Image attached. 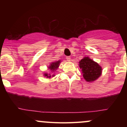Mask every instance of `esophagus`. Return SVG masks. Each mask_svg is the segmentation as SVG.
<instances>
[{"instance_id":"obj_1","label":"esophagus","mask_w":127,"mask_h":127,"mask_svg":"<svg viewBox=\"0 0 127 127\" xmlns=\"http://www.w3.org/2000/svg\"><path fill=\"white\" fill-rule=\"evenodd\" d=\"M65 58H66V60H67L68 61V62H70V60H71V57H69V56H67L66 57H65Z\"/></svg>"}]
</instances>
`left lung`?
I'll return each instance as SVG.
<instances>
[{
  "label": "left lung",
  "mask_w": 127,
  "mask_h": 127,
  "mask_svg": "<svg viewBox=\"0 0 127 127\" xmlns=\"http://www.w3.org/2000/svg\"><path fill=\"white\" fill-rule=\"evenodd\" d=\"M79 67L82 69L83 76L87 82L94 81L101 75V67L88 57L84 58L80 61Z\"/></svg>",
  "instance_id": "8db88e82"
}]
</instances>
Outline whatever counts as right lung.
Instances as JSON below:
<instances>
[{
	"label": "right lung",
	"instance_id": "right-lung-1",
	"mask_svg": "<svg viewBox=\"0 0 127 127\" xmlns=\"http://www.w3.org/2000/svg\"><path fill=\"white\" fill-rule=\"evenodd\" d=\"M60 63V61H58V62L52 63L50 65V66L49 67V68L52 71H54L57 69L59 66V64ZM45 76H46V78H51V75L49 74V75H48V73H45L44 74Z\"/></svg>",
	"mask_w": 127,
	"mask_h": 127
}]
</instances>
